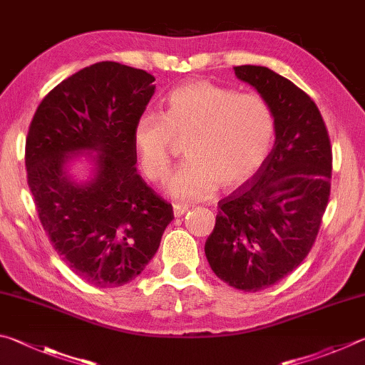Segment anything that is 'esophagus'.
Segmentation results:
<instances>
[{"label":"esophagus","mask_w":365,"mask_h":365,"mask_svg":"<svg viewBox=\"0 0 365 365\" xmlns=\"http://www.w3.org/2000/svg\"><path fill=\"white\" fill-rule=\"evenodd\" d=\"M188 207L187 205H182V204H174V215L175 217H182L183 214H187Z\"/></svg>","instance_id":"1"}]
</instances>
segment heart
<instances>
[{
    "label": "heart",
    "mask_w": 365,
    "mask_h": 365,
    "mask_svg": "<svg viewBox=\"0 0 365 365\" xmlns=\"http://www.w3.org/2000/svg\"><path fill=\"white\" fill-rule=\"evenodd\" d=\"M273 110L258 94L196 79L172 89L164 111H145L132 125V147L151 182L168 177L175 138H185L188 158L165 183L178 201H200L218 185L236 188L249 182L273 147Z\"/></svg>",
    "instance_id": "1"
}]
</instances>
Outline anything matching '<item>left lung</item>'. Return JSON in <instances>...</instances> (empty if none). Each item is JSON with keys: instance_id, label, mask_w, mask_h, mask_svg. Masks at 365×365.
Masks as SVG:
<instances>
[{"instance_id": "1", "label": "left lung", "mask_w": 365, "mask_h": 365, "mask_svg": "<svg viewBox=\"0 0 365 365\" xmlns=\"http://www.w3.org/2000/svg\"><path fill=\"white\" fill-rule=\"evenodd\" d=\"M235 73L273 110L276 142L262 169L218 202L204 250L223 282L257 292L292 273L313 247L330 196L332 147L307 92L267 67Z\"/></svg>"}]
</instances>
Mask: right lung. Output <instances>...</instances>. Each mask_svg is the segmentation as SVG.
<instances>
[{
    "label": "right lung",
    "mask_w": 365,
    "mask_h": 365,
    "mask_svg": "<svg viewBox=\"0 0 365 365\" xmlns=\"http://www.w3.org/2000/svg\"><path fill=\"white\" fill-rule=\"evenodd\" d=\"M155 76L98 62L57 84L38 105L25 143L26 180L52 247L96 287L142 273L174 220L137 174L132 125L155 94ZM88 150L95 170L76 182L68 163Z\"/></svg>",
    "instance_id": "1"
}]
</instances>
